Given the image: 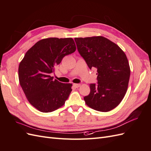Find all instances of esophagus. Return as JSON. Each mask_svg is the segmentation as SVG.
<instances>
[{"instance_id":"obj_1","label":"esophagus","mask_w":151,"mask_h":151,"mask_svg":"<svg viewBox=\"0 0 151 151\" xmlns=\"http://www.w3.org/2000/svg\"><path fill=\"white\" fill-rule=\"evenodd\" d=\"M73 86H74L76 88H78L81 86V84H73Z\"/></svg>"}]
</instances>
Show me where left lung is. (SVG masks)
<instances>
[{"label": "left lung", "mask_w": 151, "mask_h": 151, "mask_svg": "<svg viewBox=\"0 0 151 151\" xmlns=\"http://www.w3.org/2000/svg\"><path fill=\"white\" fill-rule=\"evenodd\" d=\"M74 40L90 69L97 68L98 84L89 85L90 93L84 98L86 104L96 111H111L121 103L129 86L130 68L125 53L101 36Z\"/></svg>", "instance_id": "1"}]
</instances>
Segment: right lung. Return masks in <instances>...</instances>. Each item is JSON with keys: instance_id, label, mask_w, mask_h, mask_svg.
I'll return each mask as SVG.
<instances>
[{"instance_id": "add662e5", "label": "right lung", "mask_w": 151, "mask_h": 151, "mask_svg": "<svg viewBox=\"0 0 151 151\" xmlns=\"http://www.w3.org/2000/svg\"><path fill=\"white\" fill-rule=\"evenodd\" d=\"M76 50L72 38H45L29 48L19 63L20 85L29 103L40 111L56 110L69 96L72 84L54 80L50 74L63 57Z\"/></svg>"}]
</instances>
